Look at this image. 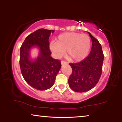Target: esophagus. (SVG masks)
Segmentation results:
<instances>
[{
    "label": "esophagus",
    "mask_w": 122,
    "mask_h": 122,
    "mask_svg": "<svg viewBox=\"0 0 122 122\" xmlns=\"http://www.w3.org/2000/svg\"><path fill=\"white\" fill-rule=\"evenodd\" d=\"M61 64L62 65H67L68 62L65 61H61Z\"/></svg>",
    "instance_id": "34e87169"
}]
</instances>
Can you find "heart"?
Segmentation results:
<instances>
[{"label":"heart","instance_id":"1","mask_svg":"<svg viewBox=\"0 0 122 122\" xmlns=\"http://www.w3.org/2000/svg\"><path fill=\"white\" fill-rule=\"evenodd\" d=\"M50 49L56 57L65 53L73 61H81L88 56L91 48V41L88 35L75 32L64 33L57 36L56 41H52Z\"/></svg>","mask_w":122,"mask_h":122}]
</instances>
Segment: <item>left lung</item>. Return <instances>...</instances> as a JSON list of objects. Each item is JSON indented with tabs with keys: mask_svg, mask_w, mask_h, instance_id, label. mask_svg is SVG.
Segmentation results:
<instances>
[{
	"mask_svg": "<svg viewBox=\"0 0 122 122\" xmlns=\"http://www.w3.org/2000/svg\"><path fill=\"white\" fill-rule=\"evenodd\" d=\"M92 41L90 53L83 60L76 63H69L73 72L69 76L68 83L75 92H83L95 86L102 71L104 55L102 46L96 38L88 32Z\"/></svg>",
	"mask_w": 122,
	"mask_h": 122,
	"instance_id": "left-lung-1",
	"label": "left lung"
}]
</instances>
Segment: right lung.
<instances>
[{"label": "right lung", "instance_id": "1", "mask_svg": "<svg viewBox=\"0 0 122 122\" xmlns=\"http://www.w3.org/2000/svg\"><path fill=\"white\" fill-rule=\"evenodd\" d=\"M54 30L41 28L26 38L20 49V67L22 75L32 87L39 90L51 88L61 67V62L51 56L49 37ZM38 47L39 54L36 58L30 57L32 47Z\"/></svg>", "mask_w": 122, "mask_h": 122}]
</instances>
